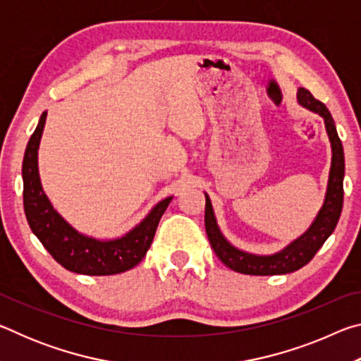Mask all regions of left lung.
Masks as SVG:
<instances>
[{"mask_svg":"<svg viewBox=\"0 0 361 361\" xmlns=\"http://www.w3.org/2000/svg\"><path fill=\"white\" fill-rule=\"evenodd\" d=\"M298 103L307 108L309 111L322 116L325 121L329 143H331L333 156L325 202H323L320 212L317 213L314 223L301 237L293 240L288 247L280 250L279 253L261 256L243 252V250L235 248L226 240V237L218 228L210 197L205 194V231L209 235L210 245L218 258L223 261V264L235 272L247 274V276H282V274L295 272L314 258L325 240L333 234L336 224L339 221L342 202H344V186L342 185H344L345 166L344 149H342L333 116L320 100L314 99V95L307 89H298Z\"/></svg>","mask_w":361,"mask_h":361,"instance_id":"1","label":"left lung"}]
</instances>
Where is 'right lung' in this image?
Returning a JSON list of instances; mask_svg holds the SVG:
<instances>
[{"instance_id": "obj_1", "label": "right lung", "mask_w": 361, "mask_h": 361, "mask_svg": "<svg viewBox=\"0 0 361 361\" xmlns=\"http://www.w3.org/2000/svg\"><path fill=\"white\" fill-rule=\"evenodd\" d=\"M46 118L47 111L41 114L22 164L23 209L33 234L52 258L71 272L84 276H113L135 267L149 250L159 219L167 210L172 197L156 204L140 224L118 239L99 240L78 232L54 209L41 186L38 149Z\"/></svg>"}]
</instances>
